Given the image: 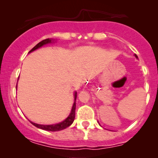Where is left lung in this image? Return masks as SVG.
Segmentation results:
<instances>
[{
	"instance_id": "obj_1",
	"label": "left lung",
	"mask_w": 158,
	"mask_h": 158,
	"mask_svg": "<svg viewBox=\"0 0 158 158\" xmlns=\"http://www.w3.org/2000/svg\"><path fill=\"white\" fill-rule=\"evenodd\" d=\"M135 57H136V58H138V56H137V55H135Z\"/></svg>"
}]
</instances>
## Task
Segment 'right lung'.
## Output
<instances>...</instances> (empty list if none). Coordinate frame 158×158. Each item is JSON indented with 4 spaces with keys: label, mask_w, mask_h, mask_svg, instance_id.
I'll return each mask as SVG.
<instances>
[{
    "label": "right lung",
    "mask_w": 158,
    "mask_h": 158,
    "mask_svg": "<svg viewBox=\"0 0 158 158\" xmlns=\"http://www.w3.org/2000/svg\"><path fill=\"white\" fill-rule=\"evenodd\" d=\"M49 43H51V40H49V39L44 40H42L41 42H40L39 44H36V45L35 46V47H33V48L29 52H33V51H34L35 49L40 48V47H41L42 46L45 45V44H49ZM74 96H75V102H74V103H73V108H72L71 112H70L69 115L68 116L67 118L65 119L63 122H60V123H58V124H56V125H38V124L33 123V122H31V124L32 125H34V126H36V128L43 129V130L49 131H61V130H63V129L68 128V127L70 126V125L73 124V121H74V119H75V111H75V110H76V96H77V95H76V92H75Z\"/></svg>",
    "instance_id": "1"
}]
</instances>
